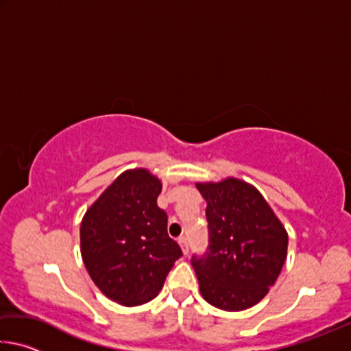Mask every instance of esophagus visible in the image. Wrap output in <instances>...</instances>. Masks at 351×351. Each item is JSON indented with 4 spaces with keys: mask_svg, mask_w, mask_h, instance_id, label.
<instances>
[{
    "mask_svg": "<svg viewBox=\"0 0 351 351\" xmlns=\"http://www.w3.org/2000/svg\"><path fill=\"white\" fill-rule=\"evenodd\" d=\"M180 246H181V249H182V254L184 255H187L189 254V243H187V240L186 239H180Z\"/></svg>",
    "mask_w": 351,
    "mask_h": 351,
    "instance_id": "1",
    "label": "esophagus"
}]
</instances>
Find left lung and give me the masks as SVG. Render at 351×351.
<instances>
[{
    "label": "left lung",
    "mask_w": 351,
    "mask_h": 351,
    "mask_svg": "<svg viewBox=\"0 0 351 351\" xmlns=\"http://www.w3.org/2000/svg\"><path fill=\"white\" fill-rule=\"evenodd\" d=\"M209 221V252L193 257L199 293L223 311L257 305L276 283L288 254V232L258 189L235 176L198 181Z\"/></svg>",
    "instance_id": "1"
}]
</instances>
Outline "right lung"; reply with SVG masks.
<instances>
[{
	"instance_id": "obj_1",
	"label": "right lung",
	"mask_w": 351,
	"mask_h": 351,
	"mask_svg": "<svg viewBox=\"0 0 351 351\" xmlns=\"http://www.w3.org/2000/svg\"><path fill=\"white\" fill-rule=\"evenodd\" d=\"M162 181L148 169H128L88 207L80 252L91 280L110 300L138 306L153 300L182 252L167 234L156 199Z\"/></svg>"
}]
</instances>
